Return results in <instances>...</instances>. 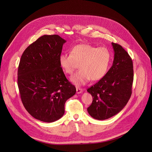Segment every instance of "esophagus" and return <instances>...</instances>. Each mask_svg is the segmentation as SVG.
Masks as SVG:
<instances>
[{
  "instance_id": "obj_1",
  "label": "esophagus",
  "mask_w": 152,
  "mask_h": 152,
  "mask_svg": "<svg viewBox=\"0 0 152 152\" xmlns=\"http://www.w3.org/2000/svg\"><path fill=\"white\" fill-rule=\"evenodd\" d=\"M76 92L77 94H81L83 92V89L82 88H80L79 87H77L76 88Z\"/></svg>"
}]
</instances>
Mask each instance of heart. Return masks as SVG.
I'll return each instance as SVG.
<instances>
[{"mask_svg": "<svg viewBox=\"0 0 152 152\" xmlns=\"http://www.w3.org/2000/svg\"><path fill=\"white\" fill-rule=\"evenodd\" d=\"M111 60L112 54L108 48H97L89 44L75 45L71 54L62 53L59 57L60 65L67 74L72 75L80 65L81 69L71 77L76 86L84 84L90 80L102 79L108 71Z\"/></svg>", "mask_w": 152, "mask_h": 152, "instance_id": "b5f03b06", "label": "heart"}]
</instances>
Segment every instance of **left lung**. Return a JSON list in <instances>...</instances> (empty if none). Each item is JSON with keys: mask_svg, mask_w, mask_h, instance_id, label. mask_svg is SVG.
Instances as JSON below:
<instances>
[{"mask_svg": "<svg viewBox=\"0 0 152 152\" xmlns=\"http://www.w3.org/2000/svg\"><path fill=\"white\" fill-rule=\"evenodd\" d=\"M115 57L105 76L89 88L93 101L87 108L94 119L106 120L119 113L130 99L133 81L132 60L118 44L112 43Z\"/></svg>", "mask_w": 152, "mask_h": 152, "instance_id": "left-lung-1", "label": "left lung"}]
</instances>
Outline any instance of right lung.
Returning <instances> with one entry per match:
<instances>
[{
    "instance_id": "obj_1",
    "label": "right lung",
    "mask_w": 152,
    "mask_h": 152,
    "mask_svg": "<svg viewBox=\"0 0 152 152\" xmlns=\"http://www.w3.org/2000/svg\"><path fill=\"white\" fill-rule=\"evenodd\" d=\"M65 42L58 35L41 36L24 50L18 66L22 103L31 116L43 122L63 116L65 102L76 91L59 63Z\"/></svg>"
}]
</instances>
